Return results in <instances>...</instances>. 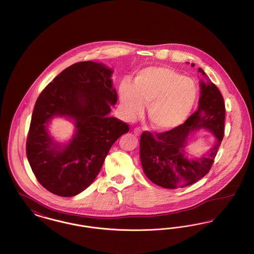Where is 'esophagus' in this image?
<instances>
[{
    "label": "esophagus",
    "mask_w": 254,
    "mask_h": 254,
    "mask_svg": "<svg viewBox=\"0 0 254 254\" xmlns=\"http://www.w3.org/2000/svg\"><path fill=\"white\" fill-rule=\"evenodd\" d=\"M133 131H134V133L136 134V135H141V133H142V129L140 128V127H135L134 129H133Z\"/></svg>",
    "instance_id": "1"
}]
</instances>
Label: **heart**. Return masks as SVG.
I'll return each instance as SVG.
<instances>
[{
	"instance_id": "1",
	"label": "heart",
	"mask_w": 254,
	"mask_h": 254,
	"mask_svg": "<svg viewBox=\"0 0 254 254\" xmlns=\"http://www.w3.org/2000/svg\"><path fill=\"white\" fill-rule=\"evenodd\" d=\"M122 109L133 118L148 104L151 125L162 130L174 128L187 120L198 96L192 79L168 67H147L140 70L133 85L123 81L119 86Z\"/></svg>"
}]
</instances>
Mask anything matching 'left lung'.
<instances>
[{"label": "left lung", "instance_id": "obj_1", "mask_svg": "<svg viewBox=\"0 0 254 254\" xmlns=\"http://www.w3.org/2000/svg\"><path fill=\"white\" fill-rule=\"evenodd\" d=\"M193 66L194 64H191ZM198 71L205 76L199 67ZM198 109L184 124L164 132L144 131L140 140V157L147 178L165 189L190 186L211 169L225 131V102L213 83L201 81ZM205 127L217 137V144L202 159L191 160L183 148L192 131Z\"/></svg>", "mask_w": 254, "mask_h": 254}]
</instances>
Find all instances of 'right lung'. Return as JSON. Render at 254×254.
I'll return each instance as SVG.
<instances>
[{"label": "right lung", "instance_id": "add662e5", "mask_svg": "<svg viewBox=\"0 0 254 254\" xmlns=\"http://www.w3.org/2000/svg\"><path fill=\"white\" fill-rule=\"evenodd\" d=\"M112 70L92 61L76 63L49 83L37 99L26 141V156L38 182L51 193L77 195L89 187L110 147L128 132L127 123L110 117L117 102ZM54 116L75 120L76 133L66 146L54 144L46 126Z\"/></svg>", "mask_w": 254, "mask_h": 254}]
</instances>
